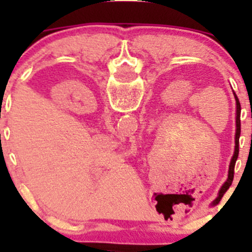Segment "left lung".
I'll return each instance as SVG.
<instances>
[{
  "label": "left lung",
  "instance_id": "8db88e82",
  "mask_svg": "<svg viewBox=\"0 0 252 252\" xmlns=\"http://www.w3.org/2000/svg\"><path fill=\"white\" fill-rule=\"evenodd\" d=\"M233 95H235V99H236V133H235V153H233V157L231 159L230 162V168H228V178L227 180L224 182V184L222 186V188L220 189V193H218V198L216 199V202L220 201L223 194L226 193V190L230 188V186L232 184V180H233V173H235V164H236V160L239 158V142H240V133H241V104H240L239 98H237V95L236 93L233 92Z\"/></svg>",
  "mask_w": 252,
  "mask_h": 252
}]
</instances>
